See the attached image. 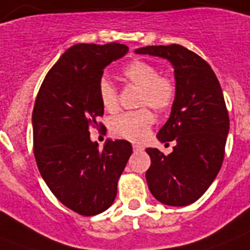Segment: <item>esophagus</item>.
<instances>
[{
    "mask_svg": "<svg viewBox=\"0 0 250 250\" xmlns=\"http://www.w3.org/2000/svg\"><path fill=\"white\" fill-rule=\"evenodd\" d=\"M133 152H141V150H143V146H140V145H136V144H133Z\"/></svg>",
    "mask_w": 250,
    "mask_h": 250,
    "instance_id": "34e87169",
    "label": "esophagus"
}]
</instances>
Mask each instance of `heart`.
<instances>
[{"mask_svg":"<svg viewBox=\"0 0 250 250\" xmlns=\"http://www.w3.org/2000/svg\"><path fill=\"white\" fill-rule=\"evenodd\" d=\"M129 83L141 88L140 106H150L157 111L167 109L175 98V85L170 79L160 76V71L153 64L144 61H135L123 71ZM100 98L107 111L118 107L117 89L107 80L100 84ZM154 123V117L148 109L118 115L110 123L111 132L118 137L131 141H143Z\"/></svg>","mask_w":250,"mask_h":250,"instance_id":"b5f03b06","label":"heart"}]
</instances>
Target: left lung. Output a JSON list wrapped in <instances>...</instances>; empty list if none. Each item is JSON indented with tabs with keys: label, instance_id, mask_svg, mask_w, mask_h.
<instances>
[{
	"label": "left lung",
	"instance_id": "1",
	"mask_svg": "<svg viewBox=\"0 0 250 250\" xmlns=\"http://www.w3.org/2000/svg\"><path fill=\"white\" fill-rule=\"evenodd\" d=\"M165 58L174 68L175 98L170 118L157 133L161 143L176 144L168 156L148 148L149 190L168 206H187L205 193L221 170L229 113L221 84L209 64L182 45H157L135 50Z\"/></svg>",
	"mask_w": 250,
	"mask_h": 250
}]
</instances>
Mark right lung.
Segmentation results:
<instances>
[{"label":"right lung","mask_w":250,"mask_h":250,"mask_svg":"<svg viewBox=\"0 0 250 250\" xmlns=\"http://www.w3.org/2000/svg\"><path fill=\"white\" fill-rule=\"evenodd\" d=\"M128 53L125 44H76L46 74L32 113L33 152L53 194L80 215H97L117 196L119 176L132 154L131 143L107 139L104 149L89 127L104 114V70Z\"/></svg>","instance_id":"add662e5"}]
</instances>
